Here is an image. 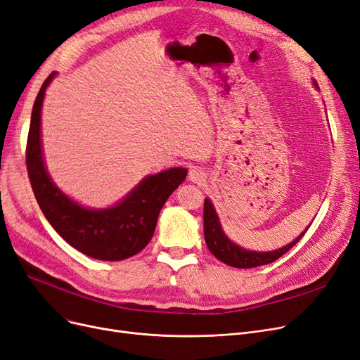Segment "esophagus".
<instances>
[{"instance_id": "1", "label": "esophagus", "mask_w": 360, "mask_h": 360, "mask_svg": "<svg viewBox=\"0 0 360 360\" xmlns=\"http://www.w3.org/2000/svg\"><path fill=\"white\" fill-rule=\"evenodd\" d=\"M188 179L191 182H194V184H202V182L206 181V173H205V170L202 167L193 166L190 169V173H188Z\"/></svg>"}]
</instances>
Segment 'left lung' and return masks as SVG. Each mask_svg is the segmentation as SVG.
<instances>
[{
	"instance_id": "obj_1",
	"label": "left lung",
	"mask_w": 360,
	"mask_h": 360,
	"mask_svg": "<svg viewBox=\"0 0 360 360\" xmlns=\"http://www.w3.org/2000/svg\"><path fill=\"white\" fill-rule=\"evenodd\" d=\"M313 86L317 89V83L313 79ZM203 225H205V240L212 252V255L217 257L219 261L224 264L230 265V267L236 269H252V267H259V265L264 264H270L276 259L285 255L286 252L295 246L300 238L305 234V231L309 230V227L305 229L295 240H292L289 245L282 246L274 250L269 252H258V250H249L242 246H238L233 240H230V237L224 233L222 225L219 222V217L217 214V209L214 203L210 202V198H205V209H203Z\"/></svg>"
}]
</instances>
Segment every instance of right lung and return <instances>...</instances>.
<instances>
[{
    "label": "right lung",
    "mask_w": 360,
    "mask_h": 360,
    "mask_svg": "<svg viewBox=\"0 0 360 360\" xmlns=\"http://www.w3.org/2000/svg\"><path fill=\"white\" fill-rule=\"evenodd\" d=\"M51 72L35 99L26 145V167L37 202L63 240L82 254L101 261H122L136 255L153 238L160 210L187 176L185 167H170L145 176L115 205L87 207L66 195L51 181L41 142V110Z\"/></svg>",
    "instance_id": "obj_1"
}]
</instances>
